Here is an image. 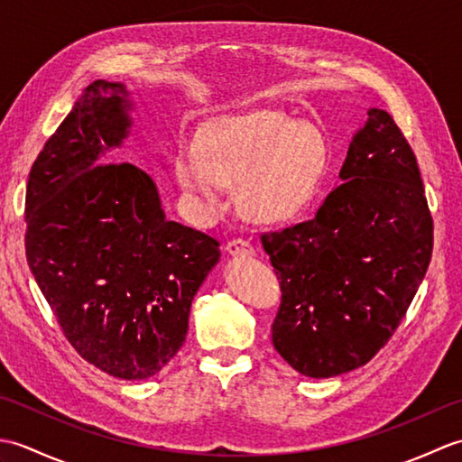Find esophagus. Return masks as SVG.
Masks as SVG:
<instances>
[{
  "instance_id": "34e87169",
  "label": "esophagus",
  "mask_w": 462,
  "mask_h": 462,
  "mask_svg": "<svg viewBox=\"0 0 462 462\" xmlns=\"http://www.w3.org/2000/svg\"><path fill=\"white\" fill-rule=\"evenodd\" d=\"M226 252H228L230 256H234V258H250V256H254L252 244L246 242V240H242V238H236V240L226 244Z\"/></svg>"
}]
</instances>
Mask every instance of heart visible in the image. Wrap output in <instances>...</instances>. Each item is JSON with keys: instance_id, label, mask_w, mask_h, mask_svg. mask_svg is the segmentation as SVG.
<instances>
[{"instance_id": "b5f03b06", "label": "heart", "mask_w": 462, "mask_h": 462, "mask_svg": "<svg viewBox=\"0 0 462 462\" xmlns=\"http://www.w3.org/2000/svg\"><path fill=\"white\" fill-rule=\"evenodd\" d=\"M328 161V144L311 123L262 109L226 116L182 144L174 171L206 216L220 212L226 186L236 184L240 212L256 224H280L303 210Z\"/></svg>"}]
</instances>
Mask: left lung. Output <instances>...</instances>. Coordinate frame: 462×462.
Returning a JSON list of instances; mask_svg holds the SVG:
<instances>
[{"mask_svg": "<svg viewBox=\"0 0 462 462\" xmlns=\"http://www.w3.org/2000/svg\"><path fill=\"white\" fill-rule=\"evenodd\" d=\"M339 180L311 220L262 236L283 291L272 343L313 379L365 365L385 346L433 252L417 159L385 111L367 109Z\"/></svg>", "mask_w": 462, "mask_h": 462, "instance_id": "1", "label": "left lung"}]
</instances>
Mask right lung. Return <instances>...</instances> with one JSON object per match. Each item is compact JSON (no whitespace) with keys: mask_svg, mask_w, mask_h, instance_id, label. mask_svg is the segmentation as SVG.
<instances>
[{"mask_svg":"<svg viewBox=\"0 0 462 462\" xmlns=\"http://www.w3.org/2000/svg\"><path fill=\"white\" fill-rule=\"evenodd\" d=\"M133 111L123 83L87 87L39 152L25 199L27 263L65 337L126 381L179 353L196 291L220 260L208 234L166 218L149 174L113 162Z\"/></svg>","mask_w":462,"mask_h":462,"instance_id":"add662e5","label":"right lung"}]
</instances>
